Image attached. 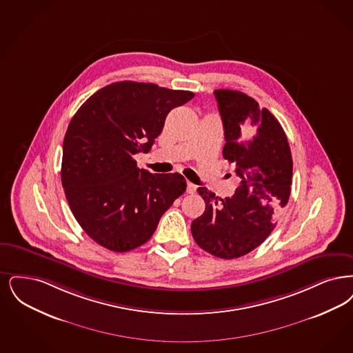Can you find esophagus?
Wrapping results in <instances>:
<instances>
[{"mask_svg": "<svg viewBox=\"0 0 353 353\" xmlns=\"http://www.w3.org/2000/svg\"><path fill=\"white\" fill-rule=\"evenodd\" d=\"M196 190H197V186H196L194 183H188V186H186V192H188L189 194H193V193H196Z\"/></svg>", "mask_w": 353, "mask_h": 353, "instance_id": "1", "label": "esophagus"}]
</instances>
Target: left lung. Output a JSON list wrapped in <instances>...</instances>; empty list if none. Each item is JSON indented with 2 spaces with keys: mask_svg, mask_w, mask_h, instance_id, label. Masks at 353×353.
I'll return each instance as SVG.
<instances>
[{
  "mask_svg": "<svg viewBox=\"0 0 353 353\" xmlns=\"http://www.w3.org/2000/svg\"><path fill=\"white\" fill-rule=\"evenodd\" d=\"M214 94L225 128L223 157L241 181L225 199L198 188L206 208L192 222V235L203 251L230 260L250 254L273 231L290 196L293 160L285 131L268 109L238 90Z\"/></svg>",
  "mask_w": 353,
  "mask_h": 353,
  "instance_id": "1",
  "label": "left lung"
}]
</instances>
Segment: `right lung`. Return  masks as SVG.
Masks as SVG:
<instances>
[{"label": "right lung", "instance_id": "obj_1", "mask_svg": "<svg viewBox=\"0 0 353 353\" xmlns=\"http://www.w3.org/2000/svg\"><path fill=\"white\" fill-rule=\"evenodd\" d=\"M188 90L119 81L106 85L73 115L63 141L61 183L85 232L113 252L151 239L161 215L186 190L180 173L152 174L134 155L148 152Z\"/></svg>", "mask_w": 353, "mask_h": 353}]
</instances>
